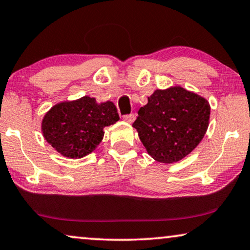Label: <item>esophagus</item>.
<instances>
[{
	"instance_id": "esophagus-1",
	"label": "esophagus",
	"mask_w": 250,
	"mask_h": 250,
	"mask_svg": "<svg viewBox=\"0 0 250 250\" xmlns=\"http://www.w3.org/2000/svg\"><path fill=\"white\" fill-rule=\"evenodd\" d=\"M135 119H136V115L134 114V113H131V114H125V116H123V120H125V121L129 122V123L134 122Z\"/></svg>"
}]
</instances>
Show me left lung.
Instances as JSON below:
<instances>
[{
	"mask_svg": "<svg viewBox=\"0 0 250 250\" xmlns=\"http://www.w3.org/2000/svg\"><path fill=\"white\" fill-rule=\"evenodd\" d=\"M210 106L181 86L155 90L132 123L153 159L174 164L199 145L207 131Z\"/></svg>",
	"mask_w": 250,
	"mask_h": 250,
	"instance_id": "left-lung-1",
	"label": "left lung"
}]
</instances>
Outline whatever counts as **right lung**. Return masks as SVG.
<instances>
[{
  "label": "right lung",
  "instance_id": "obj_1",
  "mask_svg": "<svg viewBox=\"0 0 250 250\" xmlns=\"http://www.w3.org/2000/svg\"><path fill=\"white\" fill-rule=\"evenodd\" d=\"M119 119L112 102L97 104L95 98L85 96L53 106L43 118L42 131L61 154L78 159L94 151L102 142L104 128Z\"/></svg>",
  "mask_w": 250,
  "mask_h": 250
}]
</instances>
